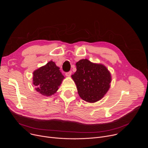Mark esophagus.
Instances as JSON below:
<instances>
[{
    "label": "esophagus",
    "instance_id": "34e87169",
    "mask_svg": "<svg viewBox=\"0 0 148 148\" xmlns=\"http://www.w3.org/2000/svg\"><path fill=\"white\" fill-rule=\"evenodd\" d=\"M71 73H72V71H69V72H67V73H66V75L67 76V77H70V76L71 75Z\"/></svg>",
    "mask_w": 148,
    "mask_h": 148
}]
</instances>
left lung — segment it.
Segmentation results:
<instances>
[{
    "mask_svg": "<svg viewBox=\"0 0 148 148\" xmlns=\"http://www.w3.org/2000/svg\"><path fill=\"white\" fill-rule=\"evenodd\" d=\"M76 66L77 71L71 77L80 97L88 102L101 99L110 87L111 77L107 69L87 59L78 61Z\"/></svg>",
    "mask_w": 148,
    "mask_h": 148,
    "instance_id": "obj_1",
    "label": "left lung"
}]
</instances>
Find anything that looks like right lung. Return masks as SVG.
Here are the masks:
<instances>
[{
  "mask_svg": "<svg viewBox=\"0 0 148 148\" xmlns=\"http://www.w3.org/2000/svg\"><path fill=\"white\" fill-rule=\"evenodd\" d=\"M64 78L60 68L51 61L34 71L33 84L37 92L45 96H50L58 90Z\"/></svg>",
  "mask_w": 148,
  "mask_h": 148,
  "instance_id": "obj_1",
  "label": "right lung"
}]
</instances>
